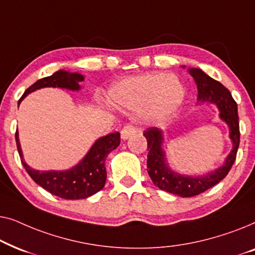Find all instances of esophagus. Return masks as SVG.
Returning a JSON list of instances; mask_svg holds the SVG:
<instances>
[{
    "instance_id": "obj_1",
    "label": "esophagus",
    "mask_w": 255,
    "mask_h": 255,
    "mask_svg": "<svg viewBox=\"0 0 255 255\" xmlns=\"http://www.w3.org/2000/svg\"><path fill=\"white\" fill-rule=\"evenodd\" d=\"M135 131H137V128H134V125L128 124V125H125L123 128H122L121 137H122V139H123V140H127V139L132 137V135L135 133Z\"/></svg>"
}]
</instances>
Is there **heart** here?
I'll return each instance as SVG.
<instances>
[{"label":"heart","instance_id":"1","mask_svg":"<svg viewBox=\"0 0 255 255\" xmlns=\"http://www.w3.org/2000/svg\"><path fill=\"white\" fill-rule=\"evenodd\" d=\"M186 89L176 76L165 73H147L115 83L109 99L123 109H139L145 123H162L183 104Z\"/></svg>","mask_w":255,"mask_h":255}]
</instances>
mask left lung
Instances as JSON below:
<instances>
[{"mask_svg": "<svg viewBox=\"0 0 255 255\" xmlns=\"http://www.w3.org/2000/svg\"><path fill=\"white\" fill-rule=\"evenodd\" d=\"M186 66H183V68ZM197 87V104L211 103L219 110V120L228 125L232 149L218 168L203 175H186L174 170L167 161L163 148V132L158 128H149L144 132L147 139V172L152 182L159 189L181 197H191L214 187L228 175L236 160L239 147L240 132L238 109L231 93L221 82L216 81L200 68H188Z\"/></svg>", "mask_w": 255, "mask_h": 255, "instance_id": "obj_1", "label": "left lung"}]
</instances>
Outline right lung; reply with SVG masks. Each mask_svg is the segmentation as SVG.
<instances>
[{"mask_svg":"<svg viewBox=\"0 0 255 255\" xmlns=\"http://www.w3.org/2000/svg\"><path fill=\"white\" fill-rule=\"evenodd\" d=\"M83 80L85 76L80 73L60 69L51 76L38 80L29 87L18 101V106L30 93L41 88H61L79 92L82 88L80 82ZM120 142V132H114L97 139L81 161L71 168L65 170H38L31 168L24 160L18 131H16V144L20 161L31 179L48 193L65 200H82L102 189L107 181L106 159L111 151L118 147Z\"/></svg>","mask_w":255,"mask_h":255,"instance_id":"add662e5","label":"right lung"}]
</instances>
